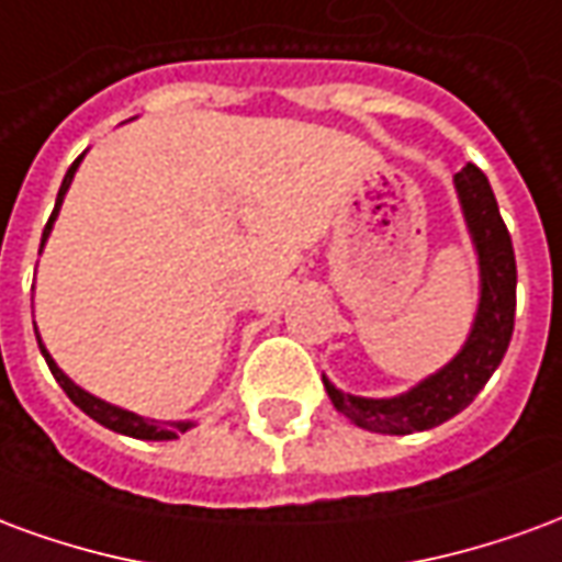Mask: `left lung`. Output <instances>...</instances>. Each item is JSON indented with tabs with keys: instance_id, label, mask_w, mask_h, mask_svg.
Instances as JSON below:
<instances>
[{
	"instance_id": "left-lung-1",
	"label": "left lung",
	"mask_w": 562,
	"mask_h": 562,
	"mask_svg": "<svg viewBox=\"0 0 562 562\" xmlns=\"http://www.w3.org/2000/svg\"><path fill=\"white\" fill-rule=\"evenodd\" d=\"M454 192L479 258V306L460 352L436 373L394 397L349 394L337 389L328 376H322L334 409L370 434L406 436L454 418L494 376L512 340L518 268L506 222L496 207L494 189L475 165H467L454 173Z\"/></svg>"
}]
</instances>
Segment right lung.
<instances>
[{"instance_id": "right-lung-1", "label": "right lung", "mask_w": 562, "mask_h": 562, "mask_svg": "<svg viewBox=\"0 0 562 562\" xmlns=\"http://www.w3.org/2000/svg\"><path fill=\"white\" fill-rule=\"evenodd\" d=\"M83 156H87V153H80L78 159L71 161V168L66 171V177H63L59 195H56V207H54V213H50L47 225H44L42 249H44V244H47L50 232H54V222H56V216H59V207H63V201H66V192L71 189V180H75V173H78ZM35 337H38V328H35ZM38 349H42L44 361H47V367H50L54 379L59 382V385H63V391L68 394V401L75 403L78 409H83V413L90 415L92 422H99L102 427H108V430H114V434L135 436V439H177V436L186 434L189 427H195V422H156V418H147V415H138V413H132V409H123V406H116V403L102 401V397H95V394H90V391L80 389L78 382H71V379H68L63 370H59V364L54 361V355L47 352V346L42 342V337H38Z\"/></svg>"}]
</instances>
